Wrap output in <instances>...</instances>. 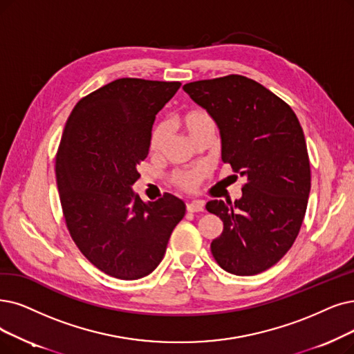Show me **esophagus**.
<instances>
[{
    "label": "esophagus",
    "mask_w": 354,
    "mask_h": 354,
    "mask_svg": "<svg viewBox=\"0 0 354 354\" xmlns=\"http://www.w3.org/2000/svg\"><path fill=\"white\" fill-rule=\"evenodd\" d=\"M186 209L189 212H202L205 209V202L202 201H193L186 205Z\"/></svg>",
    "instance_id": "1"
}]
</instances>
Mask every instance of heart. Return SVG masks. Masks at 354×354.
Wrapping results in <instances>:
<instances>
[{"label":"heart","instance_id":"1","mask_svg":"<svg viewBox=\"0 0 354 354\" xmlns=\"http://www.w3.org/2000/svg\"><path fill=\"white\" fill-rule=\"evenodd\" d=\"M183 126H185L186 132L192 139H194L197 135H201L203 131L207 129H215V122L212 119L209 113L203 110H192L186 113L183 116ZM167 138V124L165 123H158L155 126L152 135H151V149L152 151H158L164 140ZM203 176L202 169H192V171H181L177 173L173 180L176 185L185 190H194L199 185V181Z\"/></svg>","mask_w":354,"mask_h":354}]
</instances>
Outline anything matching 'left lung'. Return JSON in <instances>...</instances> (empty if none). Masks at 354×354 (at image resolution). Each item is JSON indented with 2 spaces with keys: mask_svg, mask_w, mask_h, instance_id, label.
Instances as JSON below:
<instances>
[{
  "mask_svg": "<svg viewBox=\"0 0 354 354\" xmlns=\"http://www.w3.org/2000/svg\"><path fill=\"white\" fill-rule=\"evenodd\" d=\"M183 90L216 122L222 161L247 180L234 203H206L223 222L210 251L228 273L259 274L289 251L304 222L310 168L301 123L281 98L243 75Z\"/></svg>",
  "mask_w": 354,
  "mask_h": 354,
  "instance_id": "left-lung-1",
  "label": "left lung"
}]
</instances>
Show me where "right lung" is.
Returning a JSON list of instances; mask_svg holds the SVG:
<instances>
[{
  "mask_svg": "<svg viewBox=\"0 0 354 354\" xmlns=\"http://www.w3.org/2000/svg\"><path fill=\"white\" fill-rule=\"evenodd\" d=\"M181 82L120 78L95 90L71 113L56 153V181L68 231L103 273L136 280L161 263L186 214L164 193L145 203L132 186L148 157L157 113Z\"/></svg>",
  "mask_w": 354,
  "mask_h": 354,
  "instance_id": "add662e5",
  "label": "right lung"
}]
</instances>
